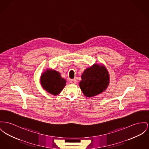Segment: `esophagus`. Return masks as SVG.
Masks as SVG:
<instances>
[{
	"mask_svg": "<svg viewBox=\"0 0 149 149\" xmlns=\"http://www.w3.org/2000/svg\"><path fill=\"white\" fill-rule=\"evenodd\" d=\"M70 83H71V84H76V82H77L76 80L75 79H70Z\"/></svg>",
	"mask_w": 149,
	"mask_h": 149,
	"instance_id": "esophagus-1",
	"label": "esophagus"
}]
</instances>
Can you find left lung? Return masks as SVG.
<instances>
[{"label": "left lung", "mask_w": 149, "mask_h": 149, "mask_svg": "<svg viewBox=\"0 0 149 149\" xmlns=\"http://www.w3.org/2000/svg\"><path fill=\"white\" fill-rule=\"evenodd\" d=\"M79 87L84 94L91 97L104 91L109 84V74L103 65L94 64L85 70L81 76Z\"/></svg>", "instance_id": "8db88e82"}]
</instances>
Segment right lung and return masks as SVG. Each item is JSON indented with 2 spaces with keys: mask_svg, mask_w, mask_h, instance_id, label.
I'll use <instances>...</instances> for the list:
<instances>
[{
  "mask_svg": "<svg viewBox=\"0 0 149 149\" xmlns=\"http://www.w3.org/2000/svg\"><path fill=\"white\" fill-rule=\"evenodd\" d=\"M40 83L44 89L54 95H57L65 86L66 81L61 77L58 72L49 70L42 75Z\"/></svg>",
  "mask_w": 149,
  "mask_h": 149,
  "instance_id": "obj_1",
  "label": "right lung"
}]
</instances>
